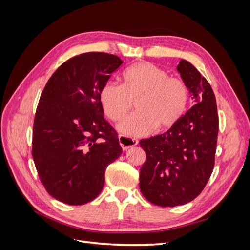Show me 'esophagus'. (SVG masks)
I'll return each mask as SVG.
<instances>
[{
	"label": "esophagus",
	"mask_w": 250,
	"mask_h": 250,
	"mask_svg": "<svg viewBox=\"0 0 250 250\" xmlns=\"http://www.w3.org/2000/svg\"><path fill=\"white\" fill-rule=\"evenodd\" d=\"M119 142H120V145L122 147V149L124 151H127L128 149H130L134 146L138 145L139 141L137 139H131V138H127L124 137V135H120L119 137Z\"/></svg>",
	"instance_id": "esophagus-1"
}]
</instances>
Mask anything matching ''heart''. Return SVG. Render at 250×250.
I'll use <instances>...</instances> for the list:
<instances>
[{
	"label": "heart",
	"mask_w": 250,
	"mask_h": 250,
	"mask_svg": "<svg viewBox=\"0 0 250 250\" xmlns=\"http://www.w3.org/2000/svg\"><path fill=\"white\" fill-rule=\"evenodd\" d=\"M190 90L184 80L150 62L135 63L123 72L122 86L106 83L100 90L104 115L113 122L122 121L135 103L138 112L119 125L128 137H144L175 125L185 115Z\"/></svg>",
	"instance_id": "b5f03b06"
}]
</instances>
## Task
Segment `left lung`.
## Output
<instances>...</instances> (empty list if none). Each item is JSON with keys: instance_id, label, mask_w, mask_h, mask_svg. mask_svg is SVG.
Returning a JSON list of instances; mask_svg holds the SVG:
<instances>
[{"instance_id": "left-lung-1", "label": "left lung", "mask_w": 250, "mask_h": 250, "mask_svg": "<svg viewBox=\"0 0 250 250\" xmlns=\"http://www.w3.org/2000/svg\"><path fill=\"white\" fill-rule=\"evenodd\" d=\"M195 105L168 131L140 141L146 162L140 170V190L160 207L192 201L214 169L219 129L215 94L208 80L185 59L177 65Z\"/></svg>"}]
</instances>
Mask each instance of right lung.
<instances>
[{
  "label": "right lung",
  "instance_id": "add662e5",
  "mask_svg": "<svg viewBox=\"0 0 250 250\" xmlns=\"http://www.w3.org/2000/svg\"><path fill=\"white\" fill-rule=\"evenodd\" d=\"M122 63L107 53H83L60 65L41 95L32 156L47 192L63 203L95 199L107 166L122 153L100 103L101 88Z\"/></svg>",
  "mask_w": 250,
  "mask_h": 250
}]
</instances>
